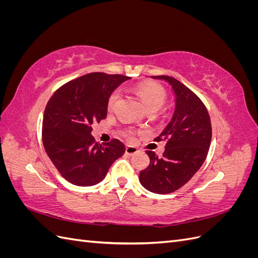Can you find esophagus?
Masks as SVG:
<instances>
[{
    "mask_svg": "<svg viewBox=\"0 0 258 258\" xmlns=\"http://www.w3.org/2000/svg\"><path fill=\"white\" fill-rule=\"evenodd\" d=\"M138 152H139L138 148L135 147V146L128 145V146L126 147V155H128V156H134V155H136Z\"/></svg>",
    "mask_w": 258,
    "mask_h": 258,
    "instance_id": "1",
    "label": "esophagus"
}]
</instances>
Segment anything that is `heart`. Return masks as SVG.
<instances>
[{"label":"heart","mask_w":258,"mask_h":258,"mask_svg":"<svg viewBox=\"0 0 258 258\" xmlns=\"http://www.w3.org/2000/svg\"><path fill=\"white\" fill-rule=\"evenodd\" d=\"M135 93L142 101V103L148 113L157 111L165 103L167 98L166 90L160 85L151 82H145L137 85L135 87ZM119 98L120 93L118 90L112 92V95L107 100L108 110H113L117 102H118ZM131 135H134V131L129 130V136Z\"/></svg>","instance_id":"1"}]
</instances>
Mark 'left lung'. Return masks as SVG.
I'll use <instances>...</instances> for the list:
<instances>
[{
	"label": "left lung",
	"instance_id": "1",
	"mask_svg": "<svg viewBox=\"0 0 258 258\" xmlns=\"http://www.w3.org/2000/svg\"><path fill=\"white\" fill-rule=\"evenodd\" d=\"M167 82L175 96L172 118L156 141H166L162 157L146 151L150 166L140 172V183L155 194H170L181 188L205 162L212 139L207 107L181 82L167 75L152 76Z\"/></svg>",
	"mask_w": 258,
	"mask_h": 258
}]
</instances>
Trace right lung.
Here are the masks:
<instances>
[{"instance_id": "1", "label": "right lung", "mask_w": 258, "mask_h": 258, "mask_svg": "<svg viewBox=\"0 0 258 258\" xmlns=\"http://www.w3.org/2000/svg\"><path fill=\"white\" fill-rule=\"evenodd\" d=\"M129 79L119 74L90 73L61 86L49 99L43 116V145L68 182L96 185L124 154L126 147L119 140L97 143L91 126L105 118L108 98Z\"/></svg>"}]
</instances>
